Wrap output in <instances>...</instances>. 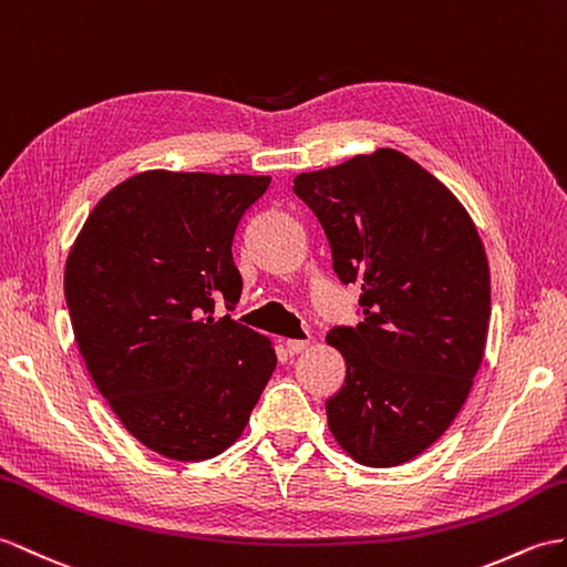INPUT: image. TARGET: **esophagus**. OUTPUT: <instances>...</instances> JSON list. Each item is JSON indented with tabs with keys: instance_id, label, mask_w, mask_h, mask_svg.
<instances>
[{
	"instance_id": "34e87169",
	"label": "esophagus",
	"mask_w": 567,
	"mask_h": 567,
	"mask_svg": "<svg viewBox=\"0 0 567 567\" xmlns=\"http://www.w3.org/2000/svg\"><path fill=\"white\" fill-rule=\"evenodd\" d=\"M309 346V340L307 338H301V340H297V338H289V340H285V350L289 352V354H297V352H301Z\"/></svg>"
}]
</instances>
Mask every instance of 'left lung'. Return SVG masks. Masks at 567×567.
<instances>
[{
  "label": "left lung",
  "mask_w": 567,
  "mask_h": 567,
  "mask_svg": "<svg viewBox=\"0 0 567 567\" xmlns=\"http://www.w3.org/2000/svg\"><path fill=\"white\" fill-rule=\"evenodd\" d=\"M343 285H360L364 321L336 326L346 384L328 427L364 466L411 462L454 423L483 362L491 270L476 224L411 156L377 150L299 174Z\"/></svg>",
  "instance_id": "obj_1"
}]
</instances>
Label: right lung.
Here are the masks:
<instances>
[{"label": "right lung", "mask_w": 567, "mask_h": 567, "mask_svg": "<svg viewBox=\"0 0 567 567\" xmlns=\"http://www.w3.org/2000/svg\"><path fill=\"white\" fill-rule=\"evenodd\" d=\"M268 176L144 171L91 209L64 268L74 340L103 399L152 452L203 462L241 437L278 364L215 316L241 297L231 241Z\"/></svg>", "instance_id": "add662e5"}]
</instances>
